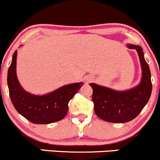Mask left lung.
<instances>
[{"label": "left lung", "mask_w": 160, "mask_h": 160, "mask_svg": "<svg viewBox=\"0 0 160 160\" xmlns=\"http://www.w3.org/2000/svg\"><path fill=\"white\" fill-rule=\"evenodd\" d=\"M128 47L138 52L142 69V77L138 86L127 91H115L95 83H90L93 88L92 100L95 113L105 122L125 123L133 120L146 106L151 96V72L145 60L142 49L134 45H130Z\"/></svg>", "instance_id": "1"}]
</instances>
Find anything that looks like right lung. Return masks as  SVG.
Listing matches in <instances>:
<instances>
[{
    "label": "right lung",
    "instance_id": "1",
    "mask_svg": "<svg viewBox=\"0 0 160 160\" xmlns=\"http://www.w3.org/2000/svg\"><path fill=\"white\" fill-rule=\"evenodd\" d=\"M16 57L15 50L8 71L9 95L16 111L34 124H49L63 119L68 112L69 101L83 83L80 82L65 85L42 96L31 94L22 89L18 83L15 71Z\"/></svg>",
    "mask_w": 160,
    "mask_h": 160
}]
</instances>
